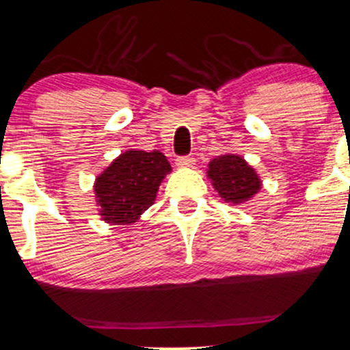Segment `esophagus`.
Masks as SVG:
<instances>
[{"label": "esophagus", "mask_w": 350, "mask_h": 350, "mask_svg": "<svg viewBox=\"0 0 350 350\" xmlns=\"http://www.w3.org/2000/svg\"><path fill=\"white\" fill-rule=\"evenodd\" d=\"M175 163L178 167H185V168L193 167L195 165V157H193V155H182V157H176Z\"/></svg>", "instance_id": "34e87169"}]
</instances>
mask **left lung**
<instances>
[{"mask_svg":"<svg viewBox=\"0 0 350 350\" xmlns=\"http://www.w3.org/2000/svg\"><path fill=\"white\" fill-rule=\"evenodd\" d=\"M208 176L224 201L232 204L252 200L260 191L261 180L240 155H219L209 162Z\"/></svg>","mask_w":350,"mask_h":350,"instance_id":"8db88e82","label":"left lung"}]
</instances>
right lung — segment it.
I'll return each mask as SVG.
<instances>
[{
    "instance_id": "obj_1",
    "label": "right lung",
    "mask_w": 350,
    "mask_h": 350,
    "mask_svg": "<svg viewBox=\"0 0 350 350\" xmlns=\"http://www.w3.org/2000/svg\"><path fill=\"white\" fill-rule=\"evenodd\" d=\"M172 167L159 150H126L97 176L94 191L103 221L126 226L139 219L155 201L163 176Z\"/></svg>"
}]
</instances>
